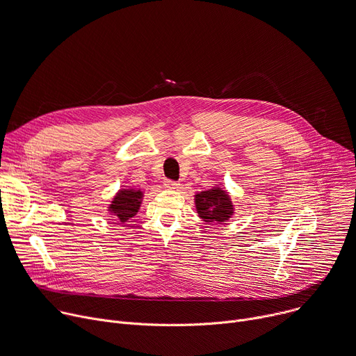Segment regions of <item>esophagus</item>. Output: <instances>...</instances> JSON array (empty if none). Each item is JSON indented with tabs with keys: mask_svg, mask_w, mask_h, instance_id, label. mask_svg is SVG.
I'll return each mask as SVG.
<instances>
[{
	"mask_svg": "<svg viewBox=\"0 0 356 356\" xmlns=\"http://www.w3.org/2000/svg\"><path fill=\"white\" fill-rule=\"evenodd\" d=\"M179 186H180L179 181H173V180H166V181H165V187H166L168 190H177Z\"/></svg>",
	"mask_w": 356,
	"mask_h": 356,
	"instance_id": "obj_1",
	"label": "esophagus"
}]
</instances>
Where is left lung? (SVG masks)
Listing matches in <instances>:
<instances>
[{
    "label": "left lung",
    "mask_w": 356,
    "mask_h": 356,
    "mask_svg": "<svg viewBox=\"0 0 356 356\" xmlns=\"http://www.w3.org/2000/svg\"><path fill=\"white\" fill-rule=\"evenodd\" d=\"M195 204L199 217L206 222L224 224L234 214V206L229 193L220 186L195 195Z\"/></svg>",
    "instance_id": "1"
}]
</instances>
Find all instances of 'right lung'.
Masks as SVG:
<instances>
[{
  "mask_svg": "<svg viewBox=\"0 0 356 356\" xmlns=\"http://www.w3.org/2000/svg\"><path fill=\"white\" fill-rule=\"evenodd\" d=\"M142 200H143V191L140 188L139 190L132 187L120 188L113 196L108 207V211L111 216H113V218L118 222L123 224L138 214Z\"/></svg>",
  "mask_w": 356,
  "mask_h": 356,
  "instance_id": "1",
  "label": "right lung"
}]
</instances>
